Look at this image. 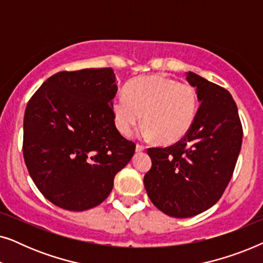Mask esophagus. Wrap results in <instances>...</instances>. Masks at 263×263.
<instances>
[{"label": "esophagus", "mask_w": 263, "mask_h": 263, "mask_svg": "<svg viewBox=\"0 0 263 263\" xmlns=\"http://www.w3.org/2000/svg\"><path fill=\"white\" fill-rule=\"evenodd\" d=\"M142 151H145V146H142V145H136V152H142Z\"/></svg>", "instance_id": "34e87169"}]
</instances>
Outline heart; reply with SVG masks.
Returning a JSON list of instances; mask_svg holds the SVG:
<instances>
[{
  "label": "heart",
  "instance_id": "b5f03b06",
  "mask_svg": "<svg viewBox=\"0 0 263 263\" xmlns=\"http://www.w3.org/2000/svg\"><path fill=\"white\" fill-rule=\"evenodd\" d=\"M111 110L121 134L130 135L142 116L145 138H157L163 145H172L193 128L199 98L189 84L165 77L139 78L125 85L124 95L111 100Z\"/></svg>",
  "mask_w": 263,
  "mask_h": 263
}]
</instances>
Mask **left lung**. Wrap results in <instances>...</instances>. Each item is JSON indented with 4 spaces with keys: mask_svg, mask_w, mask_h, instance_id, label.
Returning a JSON list of instances; mask_svg holds the SVG:
<instances>
[{
    "mask_svg": "<svg viewBox=\"0 0 263 263\" xmlns=\"http://www.w3.org/2000/svg\"><path fill=\"white\" fill-rule=\"evenodd\" d=\"M199 111L193 128L170 147L148 148L152 167L143 177L154 206L174 218H190L218 202L232 177L243 130L229 91L193 71Z\"/></svg>",
    "mask_w": 263,
    "mask_h": 263,
    "instance_id": "8db88e82",
    "label": "left lung"
}]
</instances>
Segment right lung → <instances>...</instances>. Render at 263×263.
I'll return each instance as SVG.
<instances>
[{"instance_id":"right-lung-1","label":"right lung","mask_w":263,"mask_h":263,"mask_svg":"<svg viewBox=\"0 0 263 263\" xmlns=\"http://www.w3.org/2000/svg\"><path fill=\"white\" fill-rule=\"evenodd\" d=\"M117 92L111 68L60 71L30 99L24 117V159L43 195L81 212L109 196L114 178L135 152L115 125Z\"/></svg>"}]
</instances>
